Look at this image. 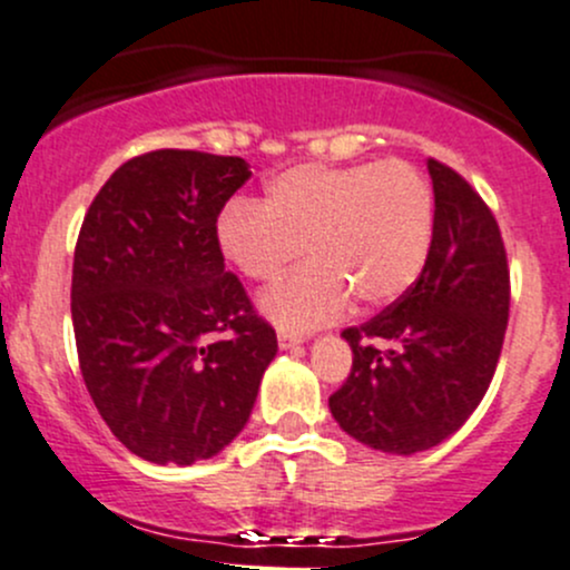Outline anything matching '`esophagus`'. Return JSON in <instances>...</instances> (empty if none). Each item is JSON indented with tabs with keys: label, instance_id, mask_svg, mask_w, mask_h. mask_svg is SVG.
Segmentation results:
<instances>
[{
	"label": "esophagus",
	"instance_id": "1",
	"mask_svg": "<svg viewBox=\"0 0 570 570\" xmlns=\"http://www.w3.org/2000/svg\"><path fill=\"white\" fill-rule=\"evenodd\" d=\"M297 344H303V335L286 333V331L278 333V346H281V350H292V346H297Z\"/></svg>",
	"mask_w": 570,
	"mask_h": 570
}]
</instances>
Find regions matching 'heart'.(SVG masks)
I'll use <instances>...</instances> for the list:
<instances>
[{
    "instance_id": "heart-1",
    "label": "heart",
    "mask_w": 570,
    "mask_h": 570,
    "mask_svg": "<svg viewBox=\"0 0 570 570\" xmlns=\"http://www.w3.org/2000/svg\"><path fill=\"white\" fill-rule=\"evenodd\" d=\"M434 199L406 160L301 164L267 179L259 207L232 205L215 226L220 254L250 281H275L303 254L311 265L262 295L281 331L305 333L344 314L385 308L423 273Z\"/></svg>"
}]
</instances>
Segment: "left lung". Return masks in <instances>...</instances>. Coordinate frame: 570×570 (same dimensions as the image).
<instances>
[{
	"mask_svg": "<svg viewBox=\"0 0 570 570\" xmlns=\"http://www.w3.org/2000/svg\"><path fill=\"white\" fill-rule=\"evenodd\" d=\"M434 232L406 295L346 327L352 371L331 395L338 426L382 453L429 451L464 426L489 391L511 308L500 226L459 171L429 158Z\"/></svg>",
	"mask_w": 570,
	"mask_h": 570,
	"instance_id": "8db88e82",
	"label": "left lung"
}]
</instances>
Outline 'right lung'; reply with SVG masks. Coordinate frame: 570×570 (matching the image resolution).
<instances>
[{
  "label": "right lung",
  "mask_w": 570,
  "mask_h": 570,
  "mask_svg": "<svg viewBox=\"0 0 570 570\" xmlns=\"http://www.w3.org/2000/svg\"><path fill=\"white\" fill-rule=\"evenodd\" d=\"M248 177L235 155L155 149L119 166L83 215L70 286L83 385L153 464L224 451L278 352L215 239Z\"/></svg>",
  "instance_id": "add662e5"
}]
</instances>
